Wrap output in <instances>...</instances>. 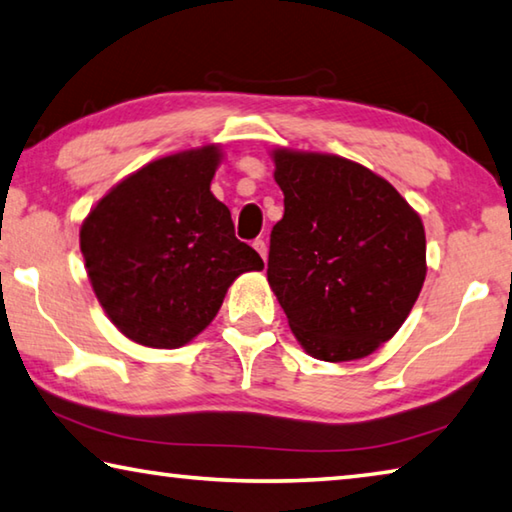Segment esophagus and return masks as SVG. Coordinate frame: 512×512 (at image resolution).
<instances>
[{"label": "esophagus", "mask_w": 512, "mask_h": 512, "mask_svg": "<svg viewBox=\"0 0 512 512\" xmlns=\"http://www.w3.org/2000/svg\"><path fill=\"white\" fill-rule=\"evenodd\" d=\"M253 248L257 250V253H259V255H262V259H264V262H266V255H268L266 241H264V239H255V241H253Z\"/></svg>", "instance_id": "obj_1"}]
</instances>
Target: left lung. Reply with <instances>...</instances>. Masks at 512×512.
I'll use <instances>...</instances> for the list:
<instances>
[{"instance_id":"left-lung-1","label":"left lung","mask_w":512,"mask_h":512,"mask_svg":"<svg viewBox=\"0 0 512 512\" xmlns=\"http://www.w3.org/2000/svg\"><path fill=\"white\" fill-rule=\"evenodd\" d=\"M273 162L284 216L266 275L291 332L320 361L368 357L420 296V216L388 180L339 155L277 149Z\"/></svg>"}]
</instances>
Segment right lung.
Returning <instances> with one entry per match:
<instances>
[{
  "label": "right lung",
  "mask_w": 512,
  "mask_h": 512,
  "mask_svg": "<svg viewBox=\"0 0 512 512\" xmlns=\"http://www.w3.org/2000/svg\"><path fill=\"white\" fill-rule=\"evenodd\" d=\"M219 146L173 153L121 180L81 225V253L103 311L146 348H180L219 314L241 273L262 271L210 192Z\"/></svg>",
  "instance_id": "1"
}]
</instances>
